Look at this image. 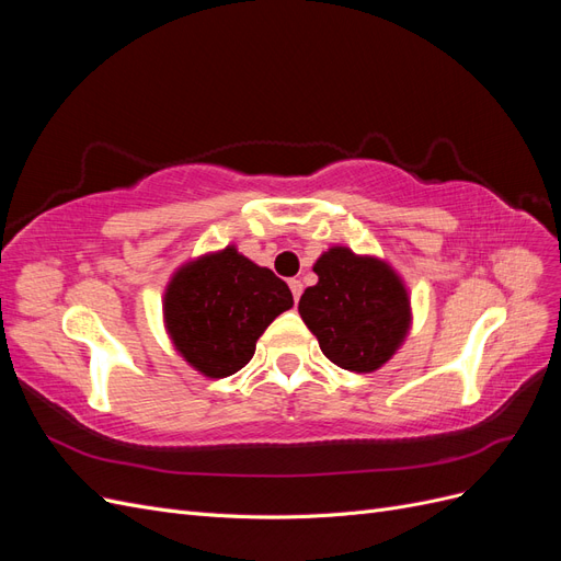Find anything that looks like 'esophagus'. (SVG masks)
<instances>
[{
  "label": "esophagus",
  "instance_id": "34e87169",
  "mask_svg": "<svg viewBox=\"0 0 561 561\" xmlns=\"http://www.w3.org/2000/svg\"><path fill=\"white\" fill-rule=\"evenodd\" d=\"M290 290H293V297H295V304H297V301H299V297H301V290H304L301 280L293 278V280H290Z\"/></svg>",
  "mask_w": 561,
  "mask_h": 561
}]
</instances>
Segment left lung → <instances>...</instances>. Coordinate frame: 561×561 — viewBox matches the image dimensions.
Returning a JSON list of instances; mask_svg holds the SVG:
<instances>
[{
	"label": "left lung",
	"instance_id": "left-lung-1",
	"mask_svg": "<svg viewBox=\"0 0 561 561\" xmlns=\"http://www.w3.org/2000/svg\"><path fill=\"white\" fill-rule=\"evenodd\" d=\"M318 283L299 316L336 367L375 371L393 358L412 325L410 295L388 262L332 245L313 264Z\"/></svg>",
	"mask_w": 561,
	"mask_h": 561
}]
</instances>
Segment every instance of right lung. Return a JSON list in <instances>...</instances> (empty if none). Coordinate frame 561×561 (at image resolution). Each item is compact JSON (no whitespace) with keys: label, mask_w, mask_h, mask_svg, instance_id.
<instances>
[{"label":"right lung","mask_w":561,"mask_h":561,"mask_svg":"<svg viewBox=\"0 0 561 561\" xmlns=\"http://www.w3.org/2000/svg\"><path fill=\"white\" fill-rule=\"evenodd\" d=\"M290 287L274 271L227 245L182 264L163 295V322L182 358L208 379L250 363L257 339L293 309Z\"/></svg>","instance_id":"right-lung-1"}]
</instances>
